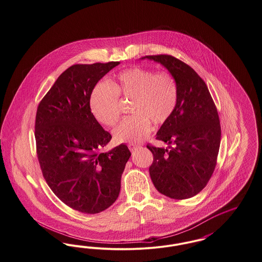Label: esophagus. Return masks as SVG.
<instances>
[{"label": "esophagus", "instance_id": "34e87169", "mask_svg": "<svg viewBox=\"0 0 262 262\" xmlns=\"http://www.w3.org/2000/svg\"><path fill=\"white\" fill-rule=\"evenodd\" d=\"M128 148H129V150L130 151H134L135 149H137V148H138L139 147V144H135V143H129L128 145Z\"/></svg>", "mask_w": 262, "mask_h": 262}]
</instances>
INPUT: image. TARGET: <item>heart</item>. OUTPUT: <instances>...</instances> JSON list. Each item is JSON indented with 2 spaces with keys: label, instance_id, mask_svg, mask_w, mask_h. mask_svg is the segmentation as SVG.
Listing matches in <instances>:
<instances>
[{
  "label": "heart",
  "instance_id": "obj_1",
  "mask_svg": "<svg viewBox=\"0 0 262 262\" xmlns=\"http://www.w3.org/2000/svg\"><path fill=\"white\" fill-rule=\"evenodd\" d=\"M120 96L133 99L135 115L125 118L114 132L118 142L138 143L155 125H162L174 112L178 91L173 76L134 66L120 72L112 84L100 81L90 96V110L102 125L113 126L120 119Z\"/></svg>",
  "mask_w": 262,
  "mask_h": 262
}]
</instances>
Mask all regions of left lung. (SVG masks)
I'll list each match as a JSON object with an SVG mask.
<instances>
[{
  "instance_id": "1",
  "label": "left lung",
  "mask_w": 262,
  "mask_h": 262,
  "mask_svg": "<svg viewBox=\"0 0 262 262\" xmlns=\"http://www.w3.org/2000/svg\"><path fill=\"white\" fill-rule=\"evenodd\" d=\"M145 58L171 73L178 91L174 112L156 137L168 148L146 145L153 154L150 177L164 195L187 200L206 187L216 167L221 140L217 108L204 80L186 62L165 54Z\"/></svg>"
}]
</instances>
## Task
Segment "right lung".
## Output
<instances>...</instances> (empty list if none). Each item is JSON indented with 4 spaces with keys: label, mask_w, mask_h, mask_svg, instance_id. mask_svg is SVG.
<instances>
[{
    "label": "right lung",
    "mask_w": 262,
    "mask_h": 262,
    "mask_svg": "<svg viewBox=\"0 0 262 262\" xmlns=\"http://www.w3.org/2000/svg\"><path fill=\"white\" fill-rule=\"evenodd\" d=\"M119 63L70 67L38 105L35 140L43 177L64 204L82 213L104 211L116 201L130 156L125 144L101 152L112 136L90 110L95 85Z\"/></svg>",
    "instance_id": "right-lung-1"
}]
</instances>
